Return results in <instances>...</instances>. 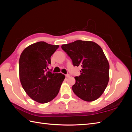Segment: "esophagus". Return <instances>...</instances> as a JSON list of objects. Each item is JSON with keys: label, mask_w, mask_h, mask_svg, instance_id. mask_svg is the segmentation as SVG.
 Returning <instances> with one entry per match:
<instances>
[{"label": "esophagus", "mask_w": 132, "mask_h": 132, "mask_svg": "<svg viewBox=\"0 0 132 132\" xmlns=\"http://www.w3.org/2000/svg\"><path fill=\"white\" fill-rule=\"evenodd\" d=\"M69 77H70V75L69 74H66L65 75V77H67V78H68Z\"/></svg>", "instance_id": "esophagus-1"}]
</instances>
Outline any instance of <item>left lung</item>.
Here are the masks:
<instances>
[{
  "label": "left lung",
  "mask_w": 132,
  "mask_h": 132,
  "mask_svg": "<svg viewBox=\"0 0 132 132\" xmlns=\"http://www.w3.org/2000/svg\"><path fill=\"white\" fill-rule=\"evenodd\" d=\"M74 66L81 67L80 75L75 77L74 93L87 102L101 96L109 81L110 65L101 47L93 41L77 40L62 45Z\"/></svg>",
  "instance_id": "1"
}]
</instances>
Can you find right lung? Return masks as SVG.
Listing matches in <instances>:
<instances>
[{"instance_id":"1","label":"right lung","mask_w":132,"mask_h":132,"mask_svg":"<svg viewBox=\"0 0 132 132\" xmlns=\"http://www.w3.org/2000/svg\"><path fill=\"white\" fill-rule=\"evenodd\" d=\"M41 41L27 47L19 59V78L23 90L33 100L46 103L58 95L65 79L62 73L48 69L52 56L59 47Z\"/></svg>"}]
</instances>
